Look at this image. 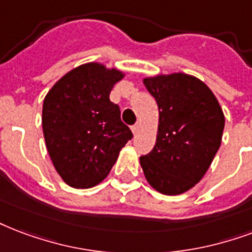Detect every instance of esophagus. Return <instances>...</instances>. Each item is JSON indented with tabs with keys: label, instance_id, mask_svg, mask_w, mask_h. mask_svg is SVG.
Instances as JSON below:
<instances>
[{
	"label": "esophagus",
	"instance_id": "1",
	"mask_svg": "<svg viewBox=\"0 0 252 252\" xmlns=\"http://www.w3.org/2000/svg\"><path fill=\"white\" fill-rule=\"evenodd\" d=\"M139 130H140V123H136L134 126H132V132H133L134 134L137 133Z\"/></svg>",
	"mask_w": 252,
	"mask_h": 252
}]
</instances>
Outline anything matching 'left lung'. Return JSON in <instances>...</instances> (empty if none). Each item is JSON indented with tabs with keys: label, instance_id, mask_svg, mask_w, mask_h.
Segmentation results:
<instances>
[{
	"label": "left lung",
	"instance_id": "8db88e82",
	"mask_svg": "<svg viewBox=\"0 0 252 252\" xmlns=\"http://www.w3.org/2000/svg\"><path fill=\"white\" fill-rule=\"evenodd\" d=\"M158 105L156 145L140 164L158 193L177 195L198 184L220 147L224 115L202 80L184 72L143 79Z\"/></svg>",
	"mask_w": 252,
	"mask_h": 252
}]
</instances>
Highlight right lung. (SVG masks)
Instances as JSON below:
<instances>
[{
	"label": "right lung",
	"instance_id": "right-lung-1",
	"mask_svg": "<svg viewBox=\"0 0 252 252\" xmlns=\"http://www.w3.org/2000/svg\"><path fill=\"white\" fill-rule=\"evenodd\" d=\"M124 76L116 67L84 63L63 75L45 96L46 148L58 174L71 188L88 189L103 181L132 139L119 105L109 100L113 86Z\"/></svg>",
	"mask_w": 252,
	"mask_h": 252
}]
</instances>
